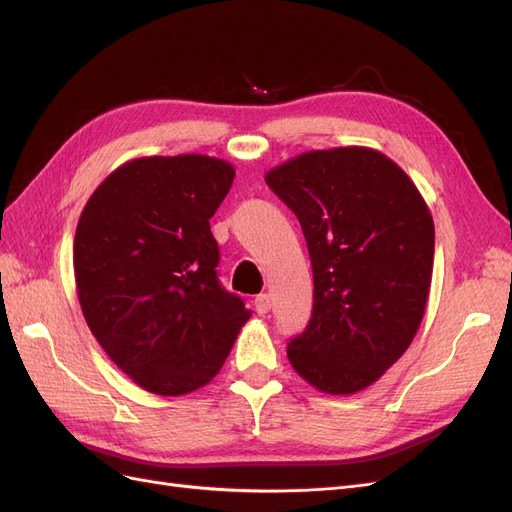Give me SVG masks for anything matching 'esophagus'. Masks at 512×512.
Returning a JSON list of instances; mask_svg holds the SVG:
<instances>
[{
    "instance_id": "34e87169",
    "label": "esophagus",
    "mask_w": 512,
    "mask_h": 512,
    "mask_svg": "<svg viewBox=\"0 0 512 512\" xmlns=\"http://www.w3.org/2000/svg\"><path fill=\"white\" fill-rule=\"evenodd\" d=\"M254 307H256V312L258 314H269L271 312V307H273V301H271V297L269 294H258V297L254 299Z\"/></svg>"
}]
</instances>
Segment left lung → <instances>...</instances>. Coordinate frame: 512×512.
I'll use <instances>...</instances> for the list:
<instances>
[{"mask_svg": "<svg viewBox=\"0 0 512 512\" xmlns=\"http://www.w3.org/2000/svg\"><path fill=\"white\" fill-rule=\"evenodd\" d=\"M297 215L314 271V312L288 361L314 389L374 384L421 327L433 220L414 181L371 147L307 151L265 175Z\"/></svg>", "mask_w": 512, "mask_h": 512, "instance_id": "1", "label": "left lung"}]
</instances>
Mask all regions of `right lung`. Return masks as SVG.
Returning a JSON list of instances; mask_svg holds the SVG:
<instances>
[{
  "label": "right lung",
  "mask_w": 512,
  "mask_h": 512,
  "mask_svg": "<svg viewBox=\"0 0 512 512\" xmlns=\"http://www.w3.org/2000/svg\"><path fill=\"white\" fill-rule=\"evenodd\" d=\"M235 166L203 153L115 168L76 224L74 282L87 327L141 389L177 397L209 384L252 312L226 292L209 220Z\"/></svg>",
  "instance_id": "obj_1"
}]
</instances>
